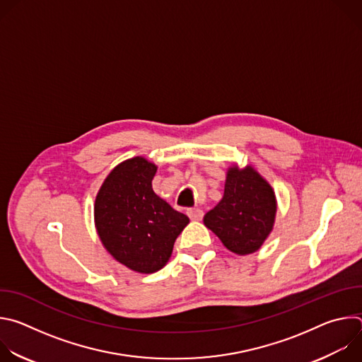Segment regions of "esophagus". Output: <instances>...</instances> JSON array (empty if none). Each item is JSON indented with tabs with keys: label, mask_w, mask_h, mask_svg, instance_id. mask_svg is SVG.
Here are the masks:
<instances>
[{
	"label": "esophagus",
	"mask_w": 362,
	"mask_h": 362,
	"mask_svg": "<svg viewBox=\"0 0 362 362\" xmlns=\"http://www.w3.org/2000/svg\"><path fill=\"white\" fill-rule=\"evenodd\" d=\"M187 216L192 219V221H200L203 218V211L197 209V208H193V209H189L187 211Z\"/></svg>",
	"instance_id": "obj_1"
}]
</instances>
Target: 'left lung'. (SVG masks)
Returning a JSON list of instances; mask_svg holds the SVG:
<instances>
[{
    "label": "left lung",
    "mask_w": 362,
    "mask_h": 362,
    "mask_svg": "<svg viewBox=\"0 0 362 362\" xmlns=\"http://www.w3.org/2000/svg\"><path fill=\"white\" fill-rule=\"evenodd\" d=\"M276 197L272 186L252 166L228 169L225 193L204 215V226L236 255L259 249L274 229Z\"/></svg>",
    "instance_id": "8db88e82"
}]
</instances>
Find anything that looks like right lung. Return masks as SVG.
<instances>
[{
    "label": "right lung",
    "instance_id": "right-lung-1",
    "mask_svg": "<svg viewBox=\"0 0 362 362\" xmlns=\"http://www.w3.org/2000/svg\"><path fill=\"white\" fill-rule=\"evenodd\" d=\"M158 166L137 156L117 165L94 203L98 238L117 262L140 274L162 269L189 218L153 192Z\"/></svg>",
    "mask_w": 362,
    "mask_h": 362
}]
</instances>
